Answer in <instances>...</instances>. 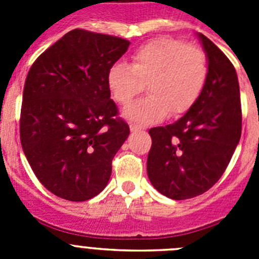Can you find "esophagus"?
I'll return each instance as SVG.
<instances>
[{
    "mask_svg": "<svg viewBox=\"0 0 259 259\" xmlns=\"http://www.w3.org/2000/svg\"><path fill=\"white\" fill-rule=\"evenodd\" d=\"M130 130H131V132H139V131H143L144 127L143 125H139V124H135V123H132V124L130 125Z\"/></svg>",
    "mask_w": 259,
    "mask_h": 259,
    "instance_id": "1",
    "label": "esophagus"
}]
</instances>
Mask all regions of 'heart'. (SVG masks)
Returning a JSON list of instances; mask_svg holds the SVG:
<instances>
[{"instance_id": "1", "label": "heart", "mask_w": 259, "mask_h": 259, "mask_svg": "<svg viewBox=\"0 0 259 259\" xmlns=\"http://www.w3.org/2000/svg\"><path fill=\"white\" fill-rule=\"evenodd\" d=\"M207 77V58L201 48L161 37L146 42L132 63L111 66L107 84L114 100L128 105L148 87L149 95L125 107L123 115L139 123H154L167 114L176 116L192 107Z\"/></svg>"}]
</instances>
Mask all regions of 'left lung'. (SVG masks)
I'll list each match as a JSON object with an SVG mask.
<instances>
[{
  "label": "left lung",
  "mask_w": 259,
  "mask_h": 259,
  "mask_svg": "<svg viewBox=\"0 0 259 259\" xmlns=\"http://www.w3.org/2000/svg\"><path fill=\"white\" fill-rule=\"evenodd\" d=\"M209 67L200 96L172 124L149 130L148 176L172 200L209 191L227 168L241 136V101L236 70L211 40L198 35Z\"/></svg>",
  "instance_id": "8db88e82"
}]
</instances>
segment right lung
I'll return each mask as SVG.
<instances>
[{"label":"right lung","instance_id":"right-lung-1","mask_svg":"<svg viewBox=\"0 0 259 259\" xmlns=\"http://www.w3.org/2000/svg\"><path fill=\"white\" fill-rule=\"evenodd\" d=\"M130 41L76 28L31 66L23 89L20 143L48 191L87 201L106 187L130 127L110 98L107 75Z\"/></svg>","mask_w":259,"mask_h":259}]
</instances>
